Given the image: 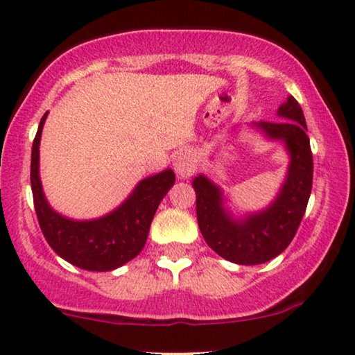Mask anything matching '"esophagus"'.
Here are the masks:
<instances>
[{"mask_svg": "<svg viewBox=\"0 0 355 355\" xmlns=\"http://www.w3.org/2000/svg\"><path fill=\"white\" fill-rule=\"evenodd\" d=\"M196 154L193 150H183V153L178 154V157L175 159V172H177L180 177H190V175L195 173L196 170Z\"/></svg>", "mask_w": 355, "mask_h": 355, "instance_id": "esophagus-1", "label": "esophagus"}]
</instances>
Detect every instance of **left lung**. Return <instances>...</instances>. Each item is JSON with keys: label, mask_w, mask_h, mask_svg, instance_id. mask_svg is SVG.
Returning a JSON list of instances; mask_svg holds the SVG:
<instances>
[{"label": "left lung", "mask_w": 355, "mask_h": 355, "mask_svg": "<svg viewBox=\"0 0 355 355\" xmlns=\"http://www.w3.org/2000/svg\"><path fill=\"white\" fill-rule=\"evenodd\" d=\"M279 115L294 121H259L269 138L284 139L291 153L287 180L277 200L259 214L242 222L234 220L222 207L219 188L206 177L195 178L198 225L206 243L229 261L237 264H261L276 258L295 237L313 182V154L306 136L304 112L294 97L287 98Z\"/></svg>", "instance_id": "obj_1"}]
</instances>
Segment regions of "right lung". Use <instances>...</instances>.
I'll return each instance as SVG.
<instances>
[{
    "mask_svg": "<svg viewBox=\"0 0 355 355\" xmlns=\"http://www.w3.org/2000/svg\"><path fill=\"white\" fill-rule=\"evenodd\" d=\"M46 113L42 116L32 144L31 187L42 234L53 252L87 271H112L138 257L144 248L150 222L159 202L175 183V173L165 170L139 182L125 205L102 219L78 222L56 214L46 202L39 177V144Z\"/></svg>",
    "mask_w": 355,
    "mask_h": 355,
    "instance_id": "add662e5",
    "label": "right lung"
}]
</instances>
